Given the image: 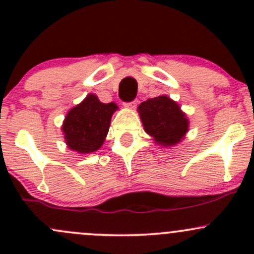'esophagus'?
Masks as SVG:
<instances>
[{
    "mask_svg": "<svg viewBox=\"0 0 254 254\" xmlns=\"http://www.w3.org/2000/svg\"><path fill=\"white\" fill-rule=\"evenodd\" d=\"M124 106L127 107V108H129V109H135V108H136V106H137V99L129 102V103H125Z\"/></svg>",
    "mask_w": 254,
    "mask_h": 254,
    "instance_id": "34e87169",
    "label": "esophagus"
}]
</instances>
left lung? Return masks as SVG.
<instances>
[{
	"label": "left lung",
	"instance_id": "8db88e82",
	"mask_svg": "<svg viewBox=\"0 0 254 254\" xmlns=\"http://www.w3.org/2000/svg\"><path fill=\"white\" fill-rule=\"evenodd\" d=\"M145 131L163 146L176 145L188 131V119L178 104L166 96L155 97L139 106Z\"/></svg>",
	"mask_w": 254,
	"mask_h": 254
}]
</instances>
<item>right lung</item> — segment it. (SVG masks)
Returning a JSON list of instances; mask_svg holds the SVG:
<instances>
[{"label": "right lung", "instance_id": "add662e5", "mask_svg": "<svg viewBox=\"0 0 254 254\" xmlns=\"http://www.w3.org/2000/svg\"><path fill=\"white\" fill-rule=\"evenodd\" d=\"M117 104L102 103L94 94L71 109L65 118L63 131L68 147L79 153L98 150L108 134Z\"/></svg>", "mask_w": 254, "mask_h": 254}]
</instances>
